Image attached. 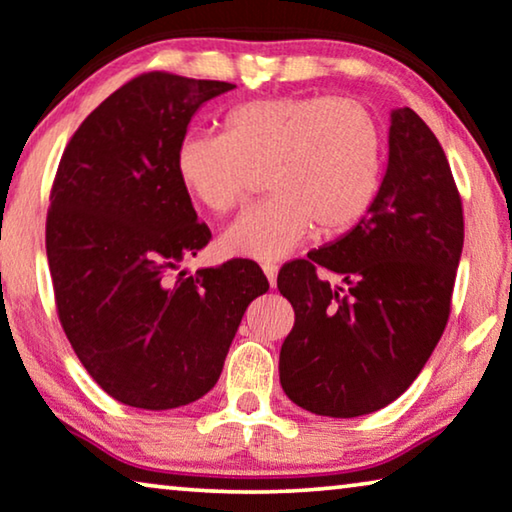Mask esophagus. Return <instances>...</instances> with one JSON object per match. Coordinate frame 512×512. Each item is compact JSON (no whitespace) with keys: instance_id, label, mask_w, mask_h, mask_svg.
I'll return each mask as SVG.
<instances>
[{"instance_id":"34e87169","label":"esophagus","mask_w":512,"mask_h":512,"mask_svg":"<svg viewBox=\"0 0 512 512\" xmlns=\"http://www.w3.org/2000/svg\"><path fill=\"white\" fill-rule=\"evenodd\" d=\"M262 271L266 280H269L271 287H276V278H278V266L276 264H262Z\"/></svg>"}]
</instances>
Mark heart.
Returning <instances> with one entry per match:
<instances>
[{"label":"heart","instance_id":"b5f03b06","mask_svg":"<svg viewBox=\"0 0 512 512\" xmlns=\"http://www.w3.org/2000/svg\"><path fill=\"white\" fill-rule=\"evenodd\" d=\"M176 171L187 194L213 213L234 208L266 174L271 197L243 211L218 246L225 257L273 262L315 225L336 236L369 213L383 181V134L352 99H259L227 115L225 134L187 132Z\"/></svg>","mask_w":512,"mask_h":512}]
</instances>
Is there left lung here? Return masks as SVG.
Returning a JSON list of instances; mask_svg holds the SVG:
<instances>
[{
	"mask_svg": "<svg viewBox=\"0 0 512 512\" xmlns=\"http://www.w3.org/2000/svg\"><path fill=\"white\" fill-rule=\"evenodd\" d=\"M387 169L369 213L278 273L294 308L280 385L304 410L357 417L420 376L450 315L464 213L448 157L413 109L390 113ZM322 270L342 278L322 281Z\"/></svg>",
	"mask_w": 512,
	"mask_h": 512,
	"instance_id": "left-lung-1",
	"label": "left lung"
}]
</instances>
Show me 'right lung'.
Instances as JSON below:
<instances>
[{"label":"right lung","instance_id":"add662e5","mask_svg":"<svg viewBox=\"0 0 512 512\" xmlns=\"http://www.w3.org/2000/svg\"><path fill=\"white\" fill-rule=\"evenodd\" d=\"M236 85L153 71L71 136L50 194L46 253L71 348L115 401L169 410L218 383L248 304L269 290L250 259L181 269L211 239L176 171L192 115Z\"/></svg>","mask_w":512,"mask_h":512}]
</instances>
